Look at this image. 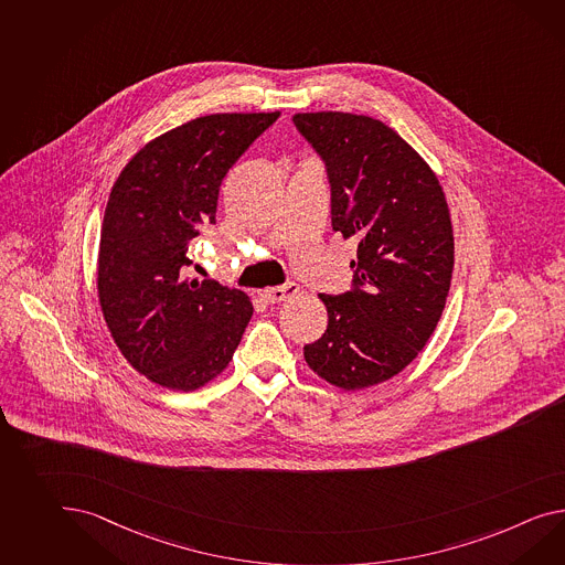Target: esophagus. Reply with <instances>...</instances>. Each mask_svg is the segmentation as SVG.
I'll return each mask as SVG.
<instances>
[{"mask_svg": "<svg viewBox=\"0 0 565 565\" xmlns=\"http://www.w3.org/2000/svg\"><path fill=\"white\" fill-rule=\"evenodd\" d=\"M295 295H299L297 282H287L282 287H270V289L260 290V297L266 303H280V301H287Z\"/></svg>", "mask_w": 565, "mask_h": 565, "instance_id": "esophagus-1", "label": "esophagus"}]
</instances>
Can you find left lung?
<instances>
[{
	"label": "left lung",
	"instance_id": "obj_1",
	"mask_svg": "<svg viewBox=\"0 0 565 565\" xmlns=\"http://www.w3.org/2000/svg\"><path fill=\"white\" fill-rule=\"evenodd\" d=\"M292 122L326 161L333 232L359 242L354 287L319 295L328 328L305 362L340 390H364L402 373L443 316L455 264L449 204L433 168L385 122L330 110Z\"/></svg>",
	"mask_w": 565,
	"mask_h": 565
}]
</instances>
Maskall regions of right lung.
Masks as SVG:
<instances>
[{
  "instance_id": "right-lung-1",
  "label": "right lung",
  "mask_w": 565,
  "mask_h": 565,
  "mask_svg": "<svg viewBox=\"0 0 565 565\" xmlns=\"http://www.w3.org/2000/svg\"><path fill=\"white\" fill-rule=\"evenodd\" d=\"M280 113L199 116L122 168L98 249V299L116 347L161 387L194 391L221 375L254 313L244 290L189 278L190 242L215 223L218 189Z\"/></svg>"
}]
</instances>
